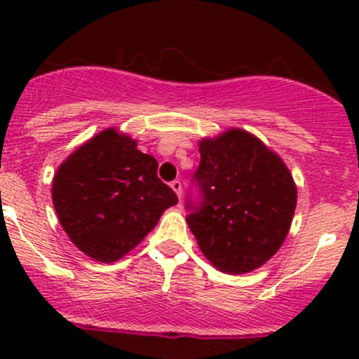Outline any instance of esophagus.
Returning a JSON list of instances; mask_svg holds the SVG:
<instances>
[{
  "instance_id": "34e87169",
  "label": "esophagus",
  "mask_w": 359,
  "mask_h": 359,
  "mask_svg": "<svg viewBox=\"0 0 359 359\" xmlns=\"http://www.w3.org/2000/svg\"><path fill=\"white\" fill-rule=\"evenodd\" d=\"M170 186H172V189L175 191L177 196H179V200H180V196H182V182H180V180H173Z\"/></svg>"
}]
</instances>
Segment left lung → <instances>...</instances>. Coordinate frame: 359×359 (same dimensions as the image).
Wrapping results in <instances>:
<instances>
[{
  "label": "left lung",
  "mask_w": 359,
  "mask_h": 359,
  "mask_svg": "<svg viewBox=\"0 0 359 359\" xmlns=\"http://www.w3.org/2000/svg\"><path fill=\"white\" fill-rule=\"evenodd\" d=\"M187 198V224L203 255L219 271L243 274L266 264L290 231L297 187L287 165L255 135L231 128L200 142Z\"/></svg>",
  "instance_id": "left-lung-1"
}]
</instances>
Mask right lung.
Segmentation results:
<instances>
[{
  "label": "right lung",
  "instance_id": "add662e5",
  "mask_svg": "<svg viewBox=\"0 0 359 359\" xmlns=\"http://www.w3.org/2000/svg\"><path fill=\"white\" fill-rule=\"evenodd\" d=\"M52 200L72 243L106 264L135 248L179 203L158 179L156 159L114 128L97 133L59 166Z\"/></svg>",
  "mask_w": 359,
  "mask_h": 359
}]
</instances>
